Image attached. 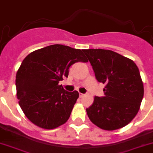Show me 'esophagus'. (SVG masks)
<instances>
[{
	"instance_id": "esophagus-1",
	"label": "esophagus",
	"mask_w": 153,
	"mask_h": 153,
	"mask_svg": "<svg viewBox=\"0 0 153 153\" xmlns=\"http://www.w3.org/2000/svg\"><path fill=\"white\" fill-rule=\"evenodd\" d=\"M84 95H85V94H81V93H79V97H83L84 96Z\"/></svg>"
}]
</instances>
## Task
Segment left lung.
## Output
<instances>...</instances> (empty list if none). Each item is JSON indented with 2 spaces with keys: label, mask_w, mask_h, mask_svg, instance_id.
I'll return each mask as SVG.
<instances>
[{
  "label": "left lung",
  "mask_w": 153,
  "mask_h": 153,
  "mask_svg": "<svg viewBox=\"0 0 153 153\" xmlns=\"http://www.w3.org/2000/svg\"><path fill=\"white\" fill-rule=\"evenodd\" d=\"M99 82L105 84L104 97H95L87 108L91 122L106 131L126 126L136 116L143 97V84L134 62L102 49L84 50Z\"/></svg>",
  "instance_id": "obj_1"
}]
</instances>
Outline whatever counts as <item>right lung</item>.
I'll use <instances>...</instances> for the list:
<instances>
[{"instance_id":"add662e5","label":"right lung","mask_w":153,"mask_h":153,"mask_svg":"<svg viewBox=\"0 0 153 153\" xmlns=\"http://www.w3.org/2000/svg\"><path fill=\"white\" fill-rule=\"evenodd\" d=\"M78 62H88L83 51L62 44L37 50L23 59L16 76V95L32 123L50 130L67 122L79 94L65 91L59 82Z\"/></svg>"}]
</instances>
